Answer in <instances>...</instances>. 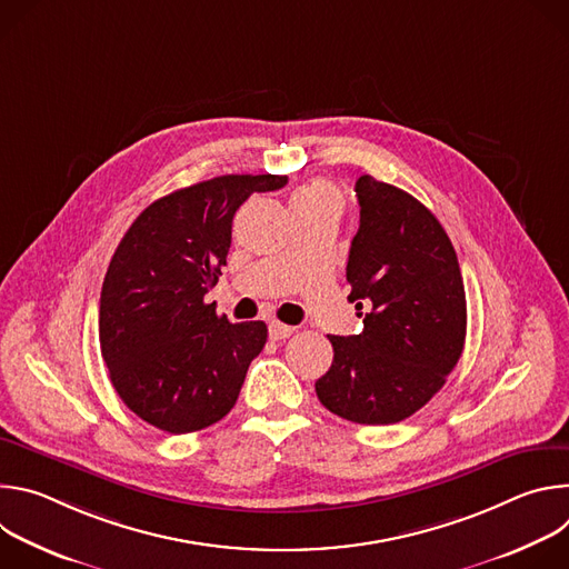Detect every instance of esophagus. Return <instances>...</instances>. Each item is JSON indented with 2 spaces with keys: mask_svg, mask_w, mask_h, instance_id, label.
Returning a JSON list of instances; mask_svg holds the SVG:
<instances>
[{
  "mask_svg": "<svg viewBox=\"0 0 569 569\" xmlns=\"http://www.w3.org/2000/svg\"><path fill=\"white\" fill-rule=\"evenodd\" d=\"M295 333V327H288V323L281 321H270V338L272 340H286Z\"/></svg>",
  "mask_w": 569,
  "mask_h": 569,
  "instance_id": "esophagus-1",
  "label": "esophagus"
}]
</instances>
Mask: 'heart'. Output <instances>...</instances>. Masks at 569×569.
Returning <instances> with one entry per match:
<instances>
[{
	"mask_svg": "<svg viewBox=\"0 0 569 569\" xmlns=\"http://www.w3.org/2000/svg\"><path fill=\"white\" fill-rule=\"evenodd\" d=\"M340 191L323 180H315L292 193V211L303 209V207H338L340 209Z\"/></svg>",
	"mask_w": 569,
	"mask_h": 569,
	"instance_id": "1",
	"label": "heart"
}]
</instances>
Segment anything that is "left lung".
Segmentation results:
<instances>
[{
	"mask_svg": "<svg viewBox=\"0 0 569 569\" xmlns=\"http://www.w3.org/2000/svg\"><path fill=\"white\" fill-rule=\"evenodd\" d=\"M351 240L349 301L360 336H329L333 365L315 382L333 415L389 426L419 412L443 387L466 340V292L452 242L417 198L362 176Z\"/></svg>",
	"mask_w": 569,
	"mask_h": 569,
	"instance_id": "left-lung-1",
	"label": "left lung"
}]
</instances>
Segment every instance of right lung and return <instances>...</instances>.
Returning <instances> with one entry per match:
<instances>
[{"label": "right lung", "mask_w": 569, "mask_h": 569, "mask_svg": "<svg viewBox=\"0 0 569 569\" xmlns=\"http://www.w3.org/2000/svg\"><path fill=\"white\" fill-rule=\"evenodd\" d=\"M286 176H220L146 207L121 238L101 290L99 340L110 380L146 423L187 435L220 421L263 351V321L231 323L204 295L218 283L231 222Z\"/></svg>", "instance_id": "1"}]
</instances>
